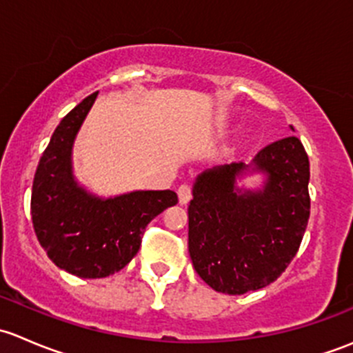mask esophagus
I'll use <instances>...</instances> for the list:
<instances>
[{
	"mask_svg": "<svg viewBox=\"0 0 353 353\" xmlns=\"http://www.w3.org/2000/svg\"><path fill=\"white\" fill-rule=\"evenodd\" d=\"M177 194H179V203L181 205H186V203H190L191 196H193V188L190 186V184H181L179 190H177Z\"/></svg>",
	"mask_w": 353,
	"mask_h": 353,
	"instance_id": "esophagus-1",
	"label": "esophagus"
}]
</instances>
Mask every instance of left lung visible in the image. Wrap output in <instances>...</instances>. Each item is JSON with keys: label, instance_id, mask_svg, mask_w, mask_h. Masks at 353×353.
<instances>
[{"label": "left lung", "instance_id": "8db88e82", "mask_svg": "<svg viewBox=\"0 0 353 353\" xmlns=\"http://www.w3.org/2000/svg\"><path fill=\"white\" fill-rule=\"evenodd\" d=\"M248 170L267 174L263 190L235 186ZM309 176L307 154L295 137L266 145L251 165L234 162L199 174L188 208V245L213 290L241 295L285 272L307 227Z\"/></svg>", "mask_w": 353, "mask_h": 353}]
</instances>
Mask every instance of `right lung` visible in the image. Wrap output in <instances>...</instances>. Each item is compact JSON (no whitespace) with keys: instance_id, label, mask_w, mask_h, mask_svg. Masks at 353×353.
<instances>
[{"instance_id":"add662e5","label":"right lung","mask_w":353,"mask_h":353,"mask_svg":"<svg viewBox=\"0 0 353 353\" xmlns=\"http://www.w3.org/2000/svg\"><path fill=\"white\" fill-rule=\"evenodd\" d=\"M97 94L63 117L32 184L30 213L39 243L58 268L80 279H104L123 270L140 249L145 227L177 203L170 190L99 198L74 181L71 148Z\"/></svg>"}]
</instances>
